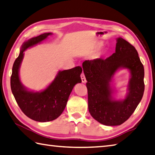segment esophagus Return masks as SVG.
<instances>
[{
	"label": "esophagus",
	"mask_w": 155,
	"mask_h": 155,
	"mask_svg": "<svg viewBox=\"0 0 155 155\" xmlns=\"http://www.w3.org/2000/svg\"><path fill=\"white\" fill-rule=\"evenodd\" d=\"M81 81H82V83H86V79L85 75H84V74H81Z\"/></svg>",
	"instance_id": "esophagus-1"
}]
</instances>
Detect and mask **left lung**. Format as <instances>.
<instances>
[{"label":"left lung","instance_id":"obj_1","mask_svg":"<svg viewBox=\"0 0 155 155\" xmlns=\"http://www.w3.org/2000/svg\"><path fill=\"white\" fill-rule=\"evenodd\" d=\"M83 71L87 82L88 110L95 120L105 125H119L129 119L144 94V69L136 48L126 40L117 38L115 52L106 59L85 61ZM130 73L128 92L124 100L113 98L110 85L119 68Z\"/></svg>","mask_w":155,"mask_h":155}]
</instances>
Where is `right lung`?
I'll list each match as a JSON object with an SVG mask.
<instances>
[{"label": "right lung", "instance_id": "right-lung-1", "mask_svg": "<svg viewBox=\"0 0 155 155\" xmlns=\"http://www.w3.org/2000/svg\"><path fill=\"white\" fill-rule=\"evenodd\" d=\"M52 33H45L23 42L15 61L11 77V88L17 104L29 118L39 122L54 120L65 109L74 86L81 83V67L59 71L51 84L40 92L30 91L20 81L19 71L26 49L45 40Z\"/></svg>", "mask_w": 155, "mask_h": 155}]
</instances>
